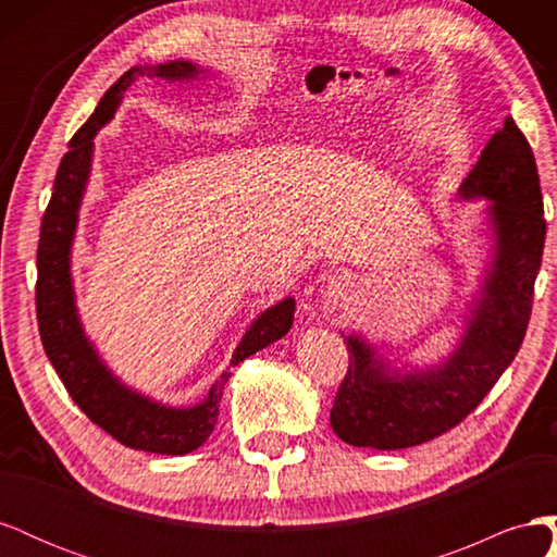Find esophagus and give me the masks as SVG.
Listing matches in <instances>:
<instances>
[{
    "label": "esophagus",
    "mask_w": 557,
    "mask_h": 557,
    "mask_svg": "<svg viewBox=\"0 0 557 557\" xmlns=\"http://www.w3.org/2000/svg\"><path fill=\"white\" fill-rule=\"evenodd\" d=\"M350 288H352V281H350L346 274H336V276L330 281V295H332L334 299L344 297L346 293H350Z\"/></svg>",
    "instance_id": "34e87169"
}]
</instances>
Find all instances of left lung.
Instances as JSON below:
<instances>
[{"instance_id": "obj_1", "label": "left lung", "mask_w": 557, "mask_h": 557, "mask_svg": "<svg viewBox=\"0 0 557 557\" xmlns=\"http://www.w3.org/2000/svg\"><path fill=\"white\" fill-rule=\"evenodd\" d=\"M458 193L491 201L495 234V256L471 301L465 334L442 364L409 372L387 367L362 336H346L350 362L330 425L350 446L397 450L448 432L491 393L525 336L546 221L532 148L511 115L485 144Z\"/></svg>"}]
</instances>
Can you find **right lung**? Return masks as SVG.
Listing matches in <instances>:
<instances>
[{
    "label": "right lung",
    "mask_w": 557,
    "mask_h": 557,
    "mask_svg": "<svg viewBox=\"0 0 557 557\" xmlns=\"http://www.w3.org/2000/svg\"><path fill=\"white\" fill-rule=\"evenodd\" d=\"M201 72L205 70H199L193 62L174 60L164 64L132 66L113 83L107 95L99 99L88 123L72 137L70 150L58 166L53 195H50L41 221L37 250L39 334L46 356L55 367L66 393L78 404V409L95 425L109 432L115 442L134 450L160 455H185L209 440L215 428L218 404H221L230 372H223L215 385H211L205 401L188 409L164 407V404L117 381L83 332L72 285V244L81 199L90 178L92 139L111 121L125 90L139 78L193 81L201 76ZM293 297H285L272 309L260 313L246 330L237 350L232 352L230 364L237 367L252 352L278 342L293 327Z\"/></svg>",
    "instance_id": "add662e5"
}]
</instances>
